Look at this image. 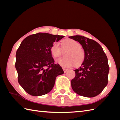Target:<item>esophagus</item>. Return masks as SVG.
Returning <instances> with one entry per match:
<instances>
[{
	"instance_id": "34e87169",
	"label": "esophagus",
	"mask_w": 120,
	"mask_h": 120,
	"mask_svg": "<svg viewBox=\"0 0 120 120\" xmlns=\"http://www.w3.org/2000/svg\"><path fill=\"white\" fill-rule=\"evenodd\" d=\"M63 71H64V73H66L68 71V69H67V68H63Z\"/></svg>"
}]
</instances>
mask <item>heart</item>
Masks as SVG:
<instances>
[{"mask_svg":"<svg viewBox=\"0 0 120 120\" xmlns=\"http://www.w3.org/2000/svg\"><path fill=\"white\" fill-rule=\"evenodd\" d=\"M61 44L62 49L59 43L57 42L53 43L50 48L51 54L55 58L60 57L62 55V51L66 52L65 58L56 60V62L61 67L68 68L72 67L74 64L77 67L83 62L86 52L79 43L73 39H67L63 40Z\"/></svg>","mask_w":120,"mask_h":120,"instance_id":"b5f03b06","label":"heart"}]
</instances>
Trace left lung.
Instances as JSON below:
<instances>
[{
  "label": "left lung",
  "mask_w": 120,
  "mask_h": 120,
  "mask_svg": "<svg viewBox=\"0 0 120 120\" xmlns=\"http://www.w3.org/2000/svg\"><path fill=\"white\" fill-rule=\"evenodd\" d=\"M69 38L79 43L86 52L80 67L74 70L75 77L71 80L73 91L86 98L98 95L107 85L109 71L108 59L103 48L95 41L81 35Z\"/></svg>",
  "instance_id": "1"
}]
</instances>
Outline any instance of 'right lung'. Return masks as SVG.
<instances>
[{"mask_svg":"<svg viewBox=\"0 0 120 120\" xmlns=\"http://www.w3.org/2000/svg\"><path fill=\"white\" fill-rule=\"evenodd\" d=\"M63 35L38 33L27 37L22 42L16 53L15 68L18 81L27 93L41 96L52 90L56 78L64 73L55 61L50 48Z\"/></svg>","mask_w":120,"mask_h":120,"instance_id":"1","label":"right lung"}]
</instances>
